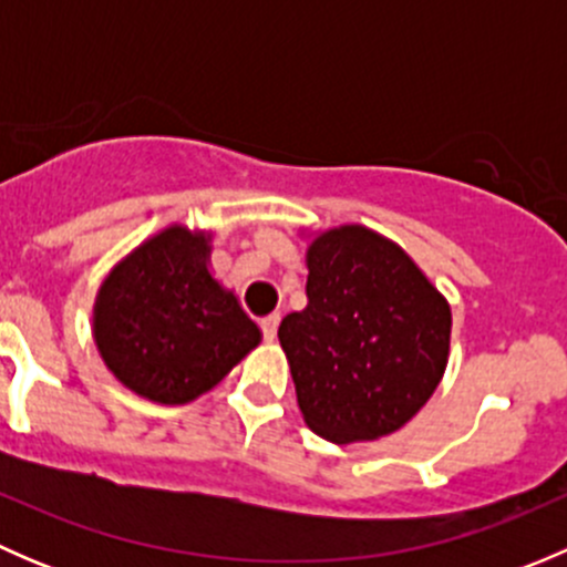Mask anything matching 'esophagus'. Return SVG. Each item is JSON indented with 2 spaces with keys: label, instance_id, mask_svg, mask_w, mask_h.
<instances>
[{
  "label": "esophagus",
  "instance_id": "obj_1",
  "mask_svg": "<svg viewBox=\"0 0 567 567\" xmlns=\"http://www.w3.org/2000/svg\"><path fill=\"white\" fill-rule=\"evenodd\" d=\"M277 326H279V316L277 312H271V316H266L260 320V329H262V340L271 342L274 337H277Z\"/></svg>",
  "mask_w": 567,
  "mask_h": 567
}]
</instances>
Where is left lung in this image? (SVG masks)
Wrapping results in <instances>:
<instances>
[{"label": "left lung", "instance_id": "obj_1", "mask_svg": "<svg viewBox=\"0 0 567 567\" xmlns=\"http://www.w3.org/2000/svg\"><path fill=\"white\" fill-rule=\"evenodd\" d=\"M307 268V307L279 323L301 416L334 444L390 436L447 370V299L398 244L364 225L312 236Z\"/></svg>", "mask_w": 567, "mask_h": 567}]
</instances>
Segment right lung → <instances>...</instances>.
Returning <instances> with one entry per match:
<instances>
[{
  "label": "right lung",
  "instance_id": "1",
  "mask_svg": "<svg viewBox=\"0 0 567 567\" xmlns=\"http://www.w3.org/2000/svg\"><path fill=\"white\" fill-rule=\"evenodd\" d=\"M208 262L210 233L169 225L101 282L95 346L109 373L140 398L188 403L260 346L257 323Z\"/></svg>",
  "mask_w": 567,
  "mask_h": 567
}]
</instances>
